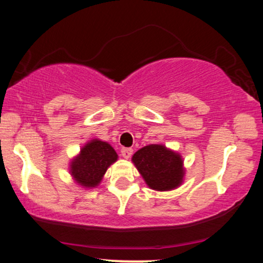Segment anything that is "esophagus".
<instances>
[{"mask_svg": "<svg viewBox=\"0 0 263 263\" xmlns=\"http://www.w3.org/2000/svg\"><path fill=\"white\" fill-rule=\"evenodd\" d=\"M133 154V150L131 147H123L121 149V155H123L124 158H130Z\"/></svg>", "mask_w": 263, "mask_h": 263, "instance_id": "34e87169", "label": "esophagus"}]
</instances>
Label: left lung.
I'll return each mask as SVG.
<instances>
[{
    "instance_id": "8db88e82",
    "label": "left lung",
    "mask_w": 263,
    "mask_h": 263,
    "mask_svg": "<svg viewBox=\"0 0 263 263\" xmlns=\"http://www.w3.org/2000/svg\"><path fill=\"white\" fill-rule=\"evenodd\" d=\"M132 162L151 190L172 191L182 183V157L162 144H150L139 149L132 156Z\"/></svg>"
}]
</instances>
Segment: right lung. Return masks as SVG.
Instances as JSON below:
<instances>
[{"instance_id":"right-lung-1","label":"right lung","mask_w":263,"mask_h":263,"mask_svg":"<svg viewBox=\"0 0 263 263\" xmlns=\"http://www.w3.org/2000/svg\"><path fill=\"white\" fill-rule=\"evenodd\" d=\"M118 160L116 150L107 142L93 139L88 142L70 163V174L80 186L96 187L110 164Z\"/></svg>"}]
</instances>
